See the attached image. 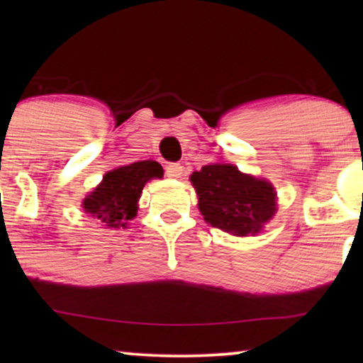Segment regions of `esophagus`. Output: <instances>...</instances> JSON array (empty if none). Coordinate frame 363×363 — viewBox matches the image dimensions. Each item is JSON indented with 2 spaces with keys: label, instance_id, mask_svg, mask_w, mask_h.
I'll return each mask as SVG.
<instances>
[{
  "label": "esophagus",
  "instance_id": "esophagus-1",
  "mask_svg": "<svg viewBox=\"0 0 363 363\" xmlns=\"http://www.w3.org/2000/svg\"><path fill=\"white\" fill-rule=\"evenodd\" d=\"M165 175L168 178H180L183 175V167L180 163H168L165 167Z\"/></svg>",
  "mask_w": 363,
  "mask_h": 363
}]
</instances>
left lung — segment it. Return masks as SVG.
<instances>
[{"label": "left lung", "mask_w": 363, "mask_h": 363, "mask_svg": "<svg viewBox=\"0 0 363 363\" xmlns=\"http://www.w3.org/2000/svg\"><path fill=\"white\" fill-rule=\"evenodd\" d=\"M190 182L205 221L235 236L257 235L277 210L274 186L231 163L201 167Z\"/></svg>", "instance_id": "8db88e82"}]
</instances>
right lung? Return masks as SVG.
Listing matches in <instances>:
<instances>
[{"mask_svg":"<svg viewBox=\"0 0 363 363\" xmlns=\"http://www.w3.org/2000/svg\"><path fill=\"white\" fill-rule=\"evenodd\" d=\"M163 168L158 162L143 160L107 172L102 182L82 201L84 211L94 216L99 225L127 228L137 216L138 198L152 178H162Z\"/></svg>","mask_w":363,"mask_h":363,"instance_id":"right-lung-1","label":"right lung"}]
</instances>
